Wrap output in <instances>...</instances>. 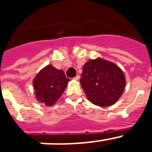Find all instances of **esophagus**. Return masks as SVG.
Returning <instances> with one entry per match:
<instances>
[{
	"mask_svg": "<svg viewBox=\"0 0 152 152\" xmlns=\"http://www.w3.org/2000/svg\"><path fill=\"white\" fill-rule=\"evenodd\" d=\"M74 79H75V80H79V79H80V75H76V76H75V77H74Z\"/></svg>",
	"mask_w": 152,
	"mask_h": 152,
	"instance_id": "esophagus-1",
	"label": "esophagus"
}]
</instances>
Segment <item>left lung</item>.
<instances>
[{"label":"left lung","instance_id":"obj_1","mask_svg":"<svg viewBox=\"0 0 152 152\" xmlns=\"http://www.w3.org/2000/svg\"><path fill=\"white\" fill-rule=\"evenodd\" d=\"M80 76V85L88 100L102 107L113 105L126 86L123 71L114 63L100 58L86 62Z\"/></svg>","mask_w":152,"mask_h":152}]
</instances>
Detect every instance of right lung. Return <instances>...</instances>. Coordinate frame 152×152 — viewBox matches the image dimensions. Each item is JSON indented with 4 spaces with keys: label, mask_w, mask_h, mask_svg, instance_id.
<instances>
[{
    "label": "right lung",
    "mask_w": 152,
    "mask_h": 152,
    "mask_svg": "<svg viewBox=\"0 0 152 152\" xmlns=\"http://www.w3.org/2000/svg\"><path fill=\"white\" fill-rule=\"evenodd\" d=\"M69 80L63 71L47 65L33 80L36 98L48 107L52 106L61 96Z\"/></svg>",
    "instance_id": "1"
}]
</instances>
